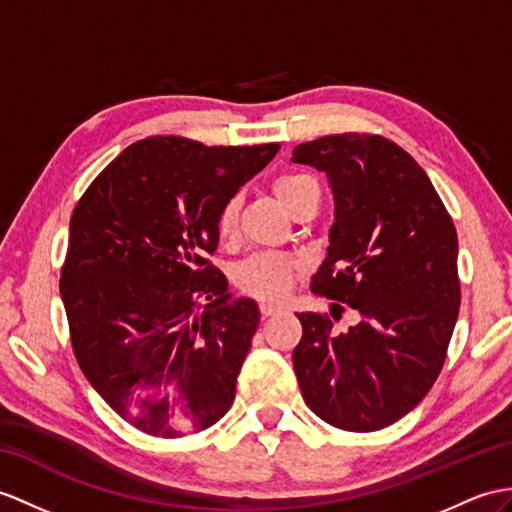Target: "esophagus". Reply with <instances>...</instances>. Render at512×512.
Segmentation results:
<instances>
[{
  "label": "esophagus",
  "instance_id": "34e87169",
  "mask_svg": "<svg viewBox=\"0 0 512 512\" xmlns=\"http://www.w3.org/2000/svg\"><path fill=\"white\" fill-rule=\"evenodd\" d=\"M278 313H282V308H278V306H273V304H260V315L263 317H271V315H278Z\"/></svg>",
  "mask_w": 512,
  "mask_h": 512
}]
</instances>
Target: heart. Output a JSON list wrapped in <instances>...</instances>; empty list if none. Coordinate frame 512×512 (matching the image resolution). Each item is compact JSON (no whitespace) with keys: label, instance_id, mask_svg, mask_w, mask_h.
Instances as JSON below:
<instances>
[{"label":"heart","instance_id":"heart-1","mask_svg":"<svg viewBox=\"0 0 512 512\" xmlns=\"http://www.w3.org/2000/svg\"><path fill=\"white\" fill-rule=\"evenodd\" d=\"M271 189L291 215L306 204L317 206L321 197L317 180L308 176V173H282V176L271 182ZM236 217H239V199L230 197L221 204L215 219L219 239H232L236 232ZM297 271L299 263L293 256L263 252L243 260L234 269V284L243 295L263 299V302H280L289 293Z\"/></svg>","mask_w":512,"mask_h":512}]
</instances>
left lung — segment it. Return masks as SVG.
Instances as JSON below:
<instances>
[{"instance_id": "obj_1", "label": "left lung", "mask_w": 512, "mask_h": 512, "mask_svg": "<svg viewBox=\"0 0 512 512\" xmlns=\"http://www.w3.org/2000/svg\"><path fill=\"white\" fill-rule=\"evenodd\" d=\"M293 160L326 171L336 202L310 291L359 313L345 333L331 328L333 306L332 318L297 315L299 389L334 428L382 430L410 413L443 369L460 308L454 221L417 160L380 134L321 136L297 145Z\"/></svg>"}]
</instances>
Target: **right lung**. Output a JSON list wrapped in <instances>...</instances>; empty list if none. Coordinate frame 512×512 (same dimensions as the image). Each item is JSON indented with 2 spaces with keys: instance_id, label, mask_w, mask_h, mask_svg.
I'll return each instance as SVG.
<instances>
[{
  "instance_id": "add662e5",
  "label": "right lung",
  "mask_w": 512,
  "mask_h": 512,
  "mask_svg": "<svg viewBox=\"0 0 512 512\" xmlns=\"http://www.w3.org/2000/svg\"><path fill=\"white\" fill-rule=\"evenodd\" d=\"M278 149L147 136L73 208L60 269L73 356L136 430L178 439L230 410L260 313L228 304L215 219Z\"/></svg>"
}]
</instances>
